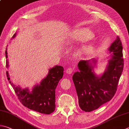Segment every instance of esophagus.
Wrapping results in <instances>:
<instances>
[{
	"instance_id": "1",
	"label": "esophagus",
	"mask_w": 129,
	"mask_h": 129,
	"mask_svg": "<svg viewBox=\"0 0 129 129\" xmlns=\"http://www.w3.org/2000/svg\"><path fill=\"white\" fill-rule=\"evenodd\" d=\"M74 69L73 68H68L67 69V71H66V73L67 74H71L73 72V70Z\"/></svg>"
}]
</instances>
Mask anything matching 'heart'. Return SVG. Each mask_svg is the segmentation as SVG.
<instances>
[{"label":"heart","mask_w":129,"mask_h":129,"mask_svg":"<svg viewBox=\"0 0 129 129\" xmlns=\"http://www.w3.org/2000/svg\"><path fill=\"white\" fill-rule=\"evenodd\" d=\"M72 39L73 40L82 42L92 38L93 34L90 30L87 29H81L75 30L72 34ZM92 47L90 45H85L83 46V50L86 52H88L91 50Z\"/></svg>","instance_id":"1"}]
</instances>
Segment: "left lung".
<instances>
[{"label":"left lung","mask_w":129,"mask_h":129,"mask_svg":"<svg viewBox=\"0 0 129 129\" xmlns=\"http://www.w3.org/2000/svg\"><path fill=\"white\" fill-rule=\"evenodd\" d=\"M113 53L105 72L98 76L93 71L90 60H81L78 62L79 72L72 77L76 89L81 109L91 112L111 100L117 88L118 83L123 69L122 46L119 37L108 49ZM96 61L92 60L95 64Z\"/></svg>","instance_id":"1"}]
</instances>
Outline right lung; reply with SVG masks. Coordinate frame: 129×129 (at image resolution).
I'll list each match as a JSON object with an SVG mask.
<instances>
[{"label":"right lung","mask_w":129,"mask_h":129,"mask_svg":"<svg viewBox=\"0 0 129 129\" xmlns=\"http://www.w3.org/2000/svg\"><path fill=\"white\" fill-rule=\"evenodd\" d=\"M16 34L13 35L14 38ZM6 57L7 58V51H6ZM7 67H8L7 59ZM7 78L20 102L27 108L39 113L49 114L55 110V89L58 82L62 78L64 68L61 66H55L49 70L46 78L43 79L39 85L34 86L31 92L29 89H22L20 86L14 85L10 80L8 72H6Z\"/></svg>","instance_id":"obj_1"}]
</instances>
